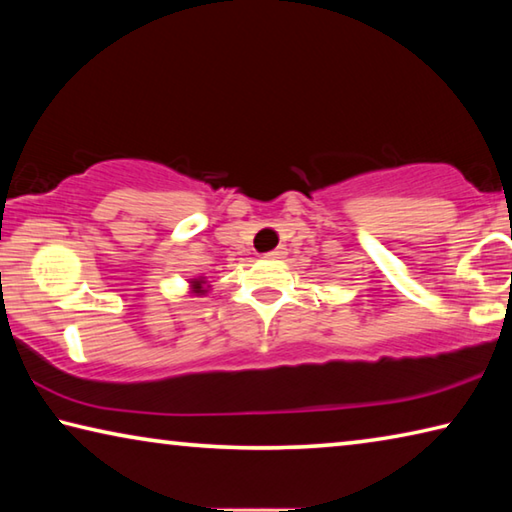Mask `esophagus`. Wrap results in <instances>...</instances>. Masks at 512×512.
<instances>
[{"label":"esophagus","mask_w":512,"mask_h":512,"mask_svg":"<svg viewBox=\"0 0 512 512\" xmlns=\"http://www.w3.org/2000/svg\"><path fill=\"white\" fill-rule=\"evenodd\" d=\"M268 259H282V257H287V248L284 246H277L275 250H271V253L266 255Z\"/></svg>","instance_id":"1"}]
</instances>
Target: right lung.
Segmentation results:
<instances>
[{
	"mask_svg": "<svg viewBox=\"0 0 512 512\" xmlns=\"http://www.w3.org/2000/svg\"><path fill=\"white\" fill-rule=\"evenodd\" d=\"M207 289H210V284H207L203 275L192 277V280H189V293H194V296H205Z\"/></svg>",
	"mask_w": 512,
	"mask_h": 512,
	"instance_id": "obj_1",
	"label": "right lung"
}]
</instances>
